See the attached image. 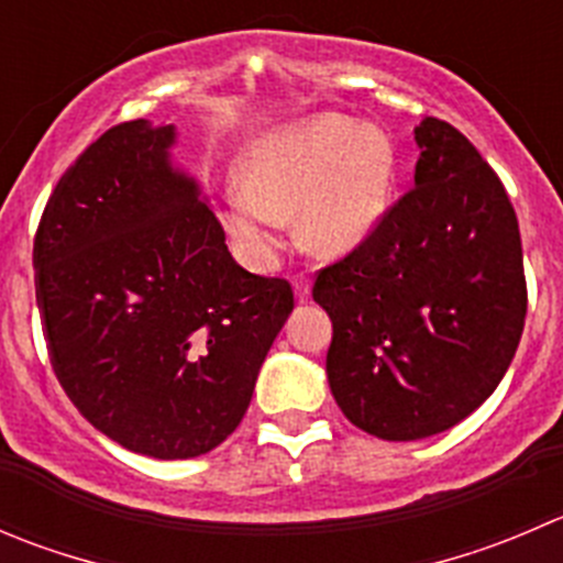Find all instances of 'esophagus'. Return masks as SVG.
Segmentation results:
<instances>
[{
  "instance_id": "esophagus-1",
  "label": "esophagus",
  "mask_w": 563,
  "mask_h": 563,
  "mask_svg": "<svg viewBox=\"0 0 563 563\" xmlns=\"http://www.w3.org/2000/svg\"><path fill=\"white\" fill-rule=\"evenodd\" d=\"M294 291H297V299L299 302H305L310 294V280L305 275H297V280H294Z\"/></svg>"
}]
</instances>
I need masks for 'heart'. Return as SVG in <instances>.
Segmentation results:
<instances>
[{"label": "heart", "instance_id": "heart-1", "mask_svg": "<svg viewBox=\"0 0 563 563\" xmlns=\"http://www.w3.org/2000/svg\"><path fill=\"white\" fill-rule=\"evenodd\" d=\"M393 187V148L379 129L346 114H316L269 131L244 159L231 228L250 247L299 214V236L321 255L357 247L376 228Z\"/></svg>", "mask_w": 563, "mask_h": 563}]
</instances>
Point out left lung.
Instances as JSON below:
<instances>
[{"label":"left lung","mask_w":563,"mask_h":563,"mask_svg":"<svg viewBox=\"0 0 563 563\" xmlns=\"http://www.w3.org/2000/svg\"><path fill=\"white\" fill-rule=\"evenodd\" d=\"M415 187L316 272L338 407L379 440H420L476 412L526 327L520 225L498 173L440 118L415 129Z\"/></svg>","instance_id":"left-lung-1"}]
</instances>
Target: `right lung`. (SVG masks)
<instances>
[{"label": "right lung", "instance_id": "1", "mask_svg": "<svg viewBox=\"0 0 563 563\" xmlns=\"http://www.w3.org/2000/svg\"><path fill=\"white\" fill-rule=\"evenodd\" d=\"M173 125L103 131L54 187L32 247L59 385L98 432L192 460L242 423L291 283L231 258L198 187L167 162Z\"/></svg>", "mask_w": 563, "mask_h": 563}]
</instances>
